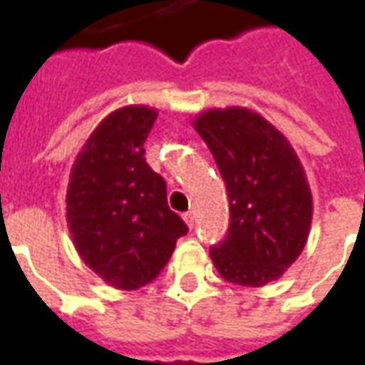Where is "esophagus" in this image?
<instances>
[{
    "instance_id": "1",
    "label": "esophagus",
    "mask_w": 365,
    "mask_h": 365,
    "mask_svg": "<svg viewBox=\"0 0 365 365\" xmlns=\"http://www.w3.org/2000/svg\"><path fill=\"white\" fill-rule=\"evenodd\" d=\"M183 219H185V222H187V227L193 229V225H195V213H193V211H187V213L183 215Z\"/></svg>"
}]
</instances>
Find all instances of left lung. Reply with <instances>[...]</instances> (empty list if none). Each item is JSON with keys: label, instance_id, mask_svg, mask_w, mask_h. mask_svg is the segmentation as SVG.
<instances>
[{"label": "left lung", "instance_id": "8db88e82", "mask_svg": "<svg viewBox=\"0 0 365 365\" xmlns=\"http://www.w3.org/2000/svg\"><path fill=\"white\" fill-rule=\"evenodd\" d=\"M229 193L230 225L211 260L222 279L262 287L303 252L313 195L289 140L246 107L207 109L193 119Z\"/></svg>", "mask_w": 365, "mask_h": 365}]
</instances>
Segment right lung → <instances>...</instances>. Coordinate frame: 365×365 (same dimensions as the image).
I'll list each match as a JSON object with an SVG mask.
<instances>
[{"mask_svg":"<svg viewBox=\"0 0 365 365\" xmlns=\"http://www.w3.org/2000/svg\"><path fill=\"white\" fill-rule=\"evenodd\" d=\"M158 111L127 105L109 113L78 154L66 221L80 258L103 282L133 291L154 282L187 235L168 207L166 182L146 164L144 140Z\"/></svg>","mask_w":365,"mask_h":365,"instance_id":"obj_1","label":"right lung"}]
</instances>
